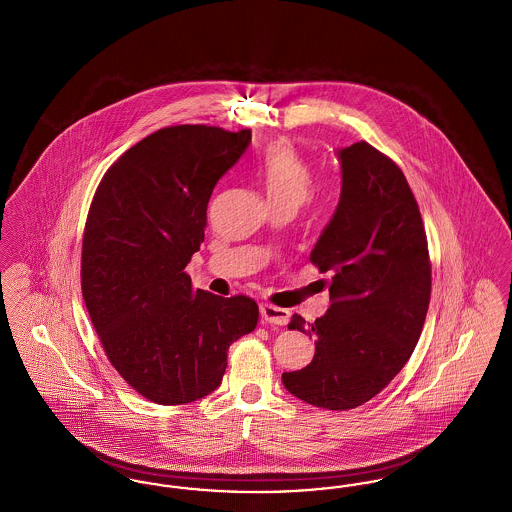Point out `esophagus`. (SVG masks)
<instances>
[{"label": "esophagus", "mask_w": 512, "mask_h": 512, "mask_svg": "<svg viewBox=\"0 0 512 512\" xmlns=\"http://www.w3.org/2000/svg\"><path fill=\"white\" fill-rule=\"evenodd\" d=\"M261 317L263 322L267 324H276V326H286L290 322V311L288 309H280V307H274L270 303L261 305Z\"/></svg>", "instance_id": "esophagus-1"}]
</instances>
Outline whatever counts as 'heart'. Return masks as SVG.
Returning a JSON list of instances; mask_svg holds the SVG:
<instances>
[{"label": "heart", "mask_w": 512, "mask_h": 512, "mask_svg": "<svg viewBox=\"0 0 512 512\" xmlns=\"http://www.w3.org/2000/svg\"><path fill=\"white\" fill-rule=\"evenodd\" d=\"M257 176L272 207H299L313 188V169L309 161L288 140H278L265 149L257 163Z\"/></svg>", "instance_id": "1"}]
</instances>
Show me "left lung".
<instances>
[{"instance_id":"left-lung-1","label":"left lung","mask_w":512,"mask_h":512,"mask_svg":"<svg viewBox=\"0 0 512 512\" xmlns=\"http://www.w3.org/2000/svg\"><path fill=\"white\" fill-rule=\"evenodd\" d=\"M341 197L311 251L332 270L330 309L290 330L315 334L311 365L284 372L301 401L349 411L384 390L413 355L432 292L426 230L403 171L376 147L357 142L338 153Z\"/></svg>"}]
</instances>
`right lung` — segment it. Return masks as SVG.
I'll use <instances>...</instances> for the list:
<instances>
[{"instance_id": "add662e5", "label": "right lung", "mask_w": 512, "mask_h": 512, "mask_svg": "<svg viewBox=\"0 0 512 512\" xmlns=\"http://www.w3.org/2000/svg\"><path fill=\"white\" fill-rule=\"evenodd\" d=\"M249 140V128H161L122 153L92 199L82 297L109 363L153 403L217 390L230 345L257 326L253 299L194 290L184 270L205 240L213 188Z\"/></svg>"}]
</instances>
